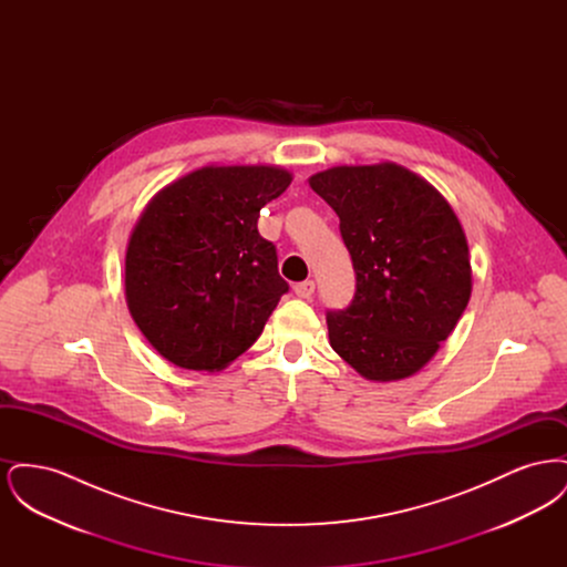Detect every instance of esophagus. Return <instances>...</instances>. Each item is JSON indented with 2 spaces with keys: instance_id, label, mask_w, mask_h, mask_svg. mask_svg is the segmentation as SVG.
Wrapping results in <instances>:
<instances>
[{
  "instance_id": "obj_1",
  "label": "esophagus",
  "mask_w": 567,
  "mask_h": 567,
  "mask_svg": "<svg viewBox=\"0 0 567 567\" xmlns=\"http://www.w3.org/2000/svg\"><path fill=\"white\" fill-rule=\"evenodd\" d=\"M293 291H296V296L301 297V299H308V297H312V293H315V280H303V282H297L296 287H293Z\"/></svg>"
}]
</instances>
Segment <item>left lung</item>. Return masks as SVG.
I'll return each instance as SVG.
<instances>
[{"mask_svg": "<svg viewBox=\"0 0 567 567\" xmlns=\"http://www.w3.org/2000/svg\"><path fill=\"white\" fill-rule=\"evenodd\" d=\"M310 187L340 216L354 297L327 312L331 349L368 380L419 372L455 329L470 296V250L451 204L398 163L338 165Z\"/></svg>", "mask_w": 567, "mask_h": 567, "instance_id": "left-lung-1", "label": "left lung"}]
</instances>
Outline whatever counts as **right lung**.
<instances>
[{"mask_svg":"<svg viewBox=\"0 0 567 567\" xmlns=\"http://www.w3.org/2000/svg\"><path fill=\"white\" fill-rule=\"evenodd\" d=\"M291 181L276 165H206L144 208L127 244L125 299L174 365L218 372L261 336L289 285L257 218Z\"/></svg>","mask_w":567,"mask_h":567,"instance_id":"obj_1","label":"right lung"}]
</instances>
